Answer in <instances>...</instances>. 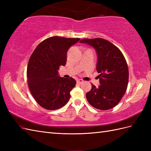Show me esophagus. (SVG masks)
I'll list each match as a JSON object with an SVG mask.
<instances>
[{
    "instance_id": "1",
    "label": "esophagus",
    "mask_w": 151,
    "mask_h": 151,
    "mask_svg": "<svg viewBox=\"0 0 151 151\" xmlns=\"http://www.w3.org/2000/svg\"><path fill=\"white\" fill-rule=\"evenodd\" d=\"M76 82H77V84H82V83L84 82V81L82 79H78L77 81H76Z\"/></svg>"
}]
</instances>
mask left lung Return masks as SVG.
Segmentation results:
<instances>
[{
	"mask_svg": "<svg viewBox=\"0 0 151 151\" xmlns=\"http://www.w3.org/2000/svg\"><path fill=\"white\" fill-rule=\"evenodd\" d=\"M81 43L93 47L97 54V70L100 82L99 88L91 84L86 99L93 107L107 110L115 107L127 91L129 68L121 50L114 44L102 38L83 39Z\"/></svg>",
	"mask_w": 151,
	"mask_h": 151,
	"instance_id": "1",
	"label": "left lung"
}]
</instances>
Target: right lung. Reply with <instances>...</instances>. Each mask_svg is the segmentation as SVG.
Listing matches in <instances>:
<instances>
[{"label":"right lung","mask_w":151,"mask_h":151,"mask_svg":"<svg viewBox=\"0 0 151 151\" xmlns=\"http://www.w3.org/2000/svg\"><path fill=\"white\" fill-rule=\"evenodd\" d=\"M79 40L50 37L38 45L32 54L27 67L28 85L35 100L43 108L57 110L69 101L76 81L60 77L58 70L60 65H65L69 48Z\"/></svg>","instance_id":"add662e5"}]
</instances>
